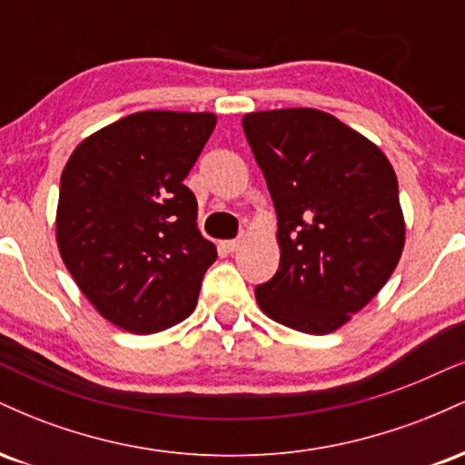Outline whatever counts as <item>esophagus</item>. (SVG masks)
Returning a JSON list of instances; mask_svg holds the SVG:
<instances>
[{
	"instance_id": "34e87169",
	"label": "esophagus",
	"mask_w": 465,
	"mask_h": 465,
	"mask_svg": "<svg viewBox=\"0 0 465 465\" xmlns=\"http://www.w3.org/2000/svg\"><path fill=\"white\" fill-rule=\"evenodd\" d=\"M240 244H242V238H233V240H225V242H223V247H225L229 253H233V251L240 249Z\"/></svg>"
}]
</instances>
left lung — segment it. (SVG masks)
I'll return each mask as SVG.
<instances>
[{
  "label": "left lung",
  "mask_w": 465,
  "mask_h": 465,
  "mask_svg": "<svg viewBox=\"0 0 465 465\" xmlns=\"http://www.w3.org/2000/svg\"><path fill=\"white\" fill-rule=\"evenodd\" d=\"M242 129L280 242V269L255 286V300L288 328L334 332L376 297L402 255L396 173L376 143L317 109L255 111Z\"/></svg>",
  "instance_id": "obj_1"
}]
</instances>
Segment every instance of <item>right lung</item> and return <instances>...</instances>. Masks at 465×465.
<instances>
[{"label":"right lung","instance_id":"right-lung-1","mask_svg":"<svg viewBox=\"0 0 465 465\" xmlns=\"http://www.w3.org/2000/svg\"><path fill=\"white\" fill-rule=\"evenodd\" d=\"M214 126V114L140 111L78 143L63 170L58 251L117 328L153 334L194 311L216 247L183 179Z\"/></svg>","mask_w":465,"mask_h":465}]
</instances>
